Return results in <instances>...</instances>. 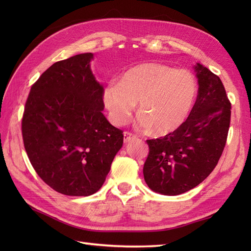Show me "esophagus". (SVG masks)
Here are the masks:
<instances>
[{"label":"esophagus","mask_w":251,"mask_h":251,"mask_svg":"<svg viewBox=\"0 0 251 251\" xmlns=\"http://www.w3.org/2000/svg\"><path fill=\"white\" fill-rule=\"evenodd\" d=\"M135 136L134 135H131L130 132H127V131H125L124 132V142L125 143H127V142H129L131 139H135Z\"/></svg>","instance_id":"1"}]
</instances>
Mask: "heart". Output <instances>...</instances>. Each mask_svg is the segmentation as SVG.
Masks as SVG:
<instances>
[{
	"instance_id": "b5f03b06",
	"label": "heart",
	"mask_w": 251,
	"mask_h": 251,
	"mask_svg": "<svg viewBox=\"0 0 251 251\" xmlns=\"http://www.w3.org/2000/svg\"><path fill=\"white\" fill-rule=\"evenodd\" d=\"M199 85L194 74L158 62L142 63L103 89L102 100L111 122L124 125L138 102L136 124L166 136L183 126L195 104Z\"/></svg>"
}]
</instances>
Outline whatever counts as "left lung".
I'll return each instance as SVG.
<instances>
[{
	"mask_svg": "<svg viewBox=\"0 0 251 251\" xmlns=\"http://www.w3.org/2000/svg\"><path fill=\"white\" fill-rule=\"evenodd\" d=\"M199 95L189 119L173 134L147 140L150 149L143 177L152 191L179 195L202 182L225 149L231 103L219 76L201 63L194 66Z\"/></svg>",
	"mask_w": 251,
	"mask_h": 251,
	"instance_id": "8db88e82",
	"label": "left lung"
}]
</instances>
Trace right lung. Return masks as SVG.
I'll return each instance as SVG.
<instances>
[{
  "instance_id": "right-lung-1",
  "label": "right lung",
  "mask_w": 251,
  "mask_h": 251,
  "mask_svg": "<svg viewBox=\"0 0 251 251\" xmlns=\"http://www.w3.org/2000/svg\"><path fill=\"white\" fill-rule=\"evenodd\" d=\"M93 59L85 52L47 69L31 87L23 117L32 166L69 196H89L102 186L124 138L102 113L103 87L90 69Z\"/></svg>"
}]
</instances>
